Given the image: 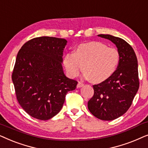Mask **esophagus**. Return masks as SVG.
Segmentation results:
<instances>
[{"mask_svg":"<svg viewBox=\"0 0 148 148\" xmlns=\"http://www.w3.org/2000/svg\"><path fill=\"white\" fill-rule=\"evenodd\" d=\"M83 85H84V84L82 83V82H78V83L77 84V88L82 87V86H83Z\"/></svg>","mask_w":148,"mask_h":148,"instance_id":"obj_1","label":"esophagus"}]
</instances>
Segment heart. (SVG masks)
<instances>
[{"label": "heart", "instance_id": "1", "mask_svg": "<svg viewBox=\"0 0 148 148\" xmlns=\"http://www.w3.org/2000/svg\"><path fill=\"white\" fill-rule=\"evenodd\" d=\"M119 62L116 49L97 41L79 45L74 53H68L64 58V67L71 78L78 76L84 68L86 77L95 83L105 81L113 75Z\"/></svg>", "mask_w": 148, "mask_h": 148}]
</instances>
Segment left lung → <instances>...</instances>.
Here are the masks:
<instances>
[{"instance_id": "8db88e82", "label": "left lung", "mask_w": 148, "mask_h": 148, "mask_svg": "<svg viewBox=\"0 0 148 148\" xmlns=\"http://www.w3.org/2000/svg\"><path fill=\"white\" fill-rule=\"evenodd\" d=\"M98 36L116 45L120 62L113 75L92 86L94 95L88 101V108L97 119L112 121L126 113L139 89L138 64L133 49L125 40L110 34Z\"/></svg>"}]
</instances>
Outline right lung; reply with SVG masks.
Instances as JSON below:
<instances>
[{"mask_svg":"<svg viewBox=\"0 0 148 148\" xmlns=\"http://www.w3.org/2000/svg\"><path fill=\"white\" fill-rule=\"evenodd\" d=\"M66 44L64 38L37 37L25 42L17 53L12 80L17 101L32 117L47 121L55 116L67 92L76 87L78 82L67 78L63 70Z\"/></svg>","mask_w":148,"mask_h":148,"instance_id":"obj_1","label":"right lung"}]
</instances>
